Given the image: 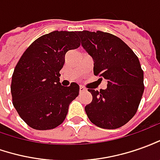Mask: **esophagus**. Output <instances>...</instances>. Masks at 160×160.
Here are the masks:
<instances>
[{"label":"esophagus","mask_w":160,"mask_h":160,"mask_svg":"<svg viewBox=\"0 0 160 160\" xmlns=\"http://www.w3.org/2000/svg\"><path fill=\"white\" fill-rule=\"evenodd\" d=\"M87 90L84 88V87L82 86H80V88H79V92L81 93V92H84V91H86Z\"/></svg>","instance_id":"1"}]
</instances>
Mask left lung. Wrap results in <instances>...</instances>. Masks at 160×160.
I'll return each mask as SVG.
<instances>
[{
    "mask_svg": "<svg viewBox=\"0 0 160 160\" xmlns=\"http://www.w3.org/2000/svg\"><path fill=\"white\" fill-rule=\"evenodd\" d=\"M82 48L94 61V75L107 81V88L88 91L92 101L84 110L100 128L117 129L136 114L144 92V72L135 53L110 33L78 32Z\"/></svg>",
    "mask_w": 160,
    "mask_h": 160,
    "instance_id": "left-lung-1",
    "label": "left lung"
}]
</instances>
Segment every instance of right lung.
Segmentation results:
<instances>
[{
	"instance_id": "add662e5",
	"label": "right lung",
	"mask_w": 160,
	"mask_h": 160,
	"mask_svg": "<svg viewBox=\"0 0 160 160\" xmlns=\"http://www.w3.org/2000/svg\"><path fill=\"white\" fill-rule=\"evenodd\" d=\"M80 46L77 31H53L40 36L25 50L11 82L13 104L22 119L40 131L56 128L65 119L79 85L62 86L59 71L65 54Z\"/></svg>"
}]
</instances>
